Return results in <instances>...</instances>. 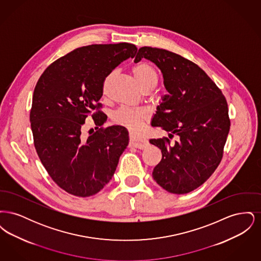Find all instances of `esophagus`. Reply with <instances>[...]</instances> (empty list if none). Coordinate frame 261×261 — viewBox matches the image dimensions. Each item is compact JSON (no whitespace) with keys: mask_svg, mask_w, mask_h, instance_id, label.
<instances>
[{"mask_svg":"<svg viewBox=\"0 0 261 261\" xmlns=\"http://www.w3.org/2000/svg\"><path fill=\"white\" fill-rule=\"evenodd\" d=\"M130 144L137 149H145L149 142L146 140V139H143V138H137V137H130Z\"/></svg>","mask_w":261,"mask_h":261,"instance_id":"34e87169","label":"esophagus"}]
</instances>
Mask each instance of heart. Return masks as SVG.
I'll return each mask as SVG.
<instances>
[{
	"mask_svg": "<svg viewBox=\"0 0 261 261\" xmlns=\"http://www.w3.org/2000/svg\"><path fill=\"white\" fill-rule=\"evenodd\" d=\"M132 73L141 89L147 86H156L158 84L156 71L147 62H141L134 65ZM147 117L148 114L144 110L121 108L114 112L112 118L115 123L122 125L133 132H137L142 128Z\"/></svg>",
	"mask_w": 261,
	"mask_h": 261,
	"instance_id": "obj_1",
	"label": "heart"
}]
</instances>
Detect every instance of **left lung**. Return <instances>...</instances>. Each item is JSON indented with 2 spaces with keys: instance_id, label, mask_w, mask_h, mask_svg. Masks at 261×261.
Listing matches in <instances>:
<instances>
[{
  "instance_id": "obj_1",
  "label": "left lung",
  "mask_w": 261,
  "mask_h": 261,
  "mask_svg": "<svg viewBox=\"0 0 261 261\" xmlns=\"http://www.w3.org/2000/svg\"><path fill=\"white\" fill-rule=\"evenodd\" d=\"M143 58L162 71L167 94L162 97L151 126L161 127L171 139H150L162 149L153 180L169 193L187 194L202 185L222 160L230 130L228 105L222 92L196 63L169 50L143 47Z\"/></svg>"
}]
</instances>
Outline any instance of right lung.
<instances>
[{"label":"right lung","instance_id":"add662e5","mask_svg":"<svg viewBox=\"0 0 261 261\" xmlns=\"http://www.w3.org/2000/svg\"><path fill=\"white\" fill-rule=\"evenodd\" d=\"M137 50L129 43L81 47L53 62L38 80L30 112L34 146L50 178L68 194L99 193L129 144L123 126L98 129L108 118L101 112L92 113L95 133L83 136L82 126L101 107L106 77Z\"/></svg>","mask_w":261,"mask_h":261}]
</instances>
